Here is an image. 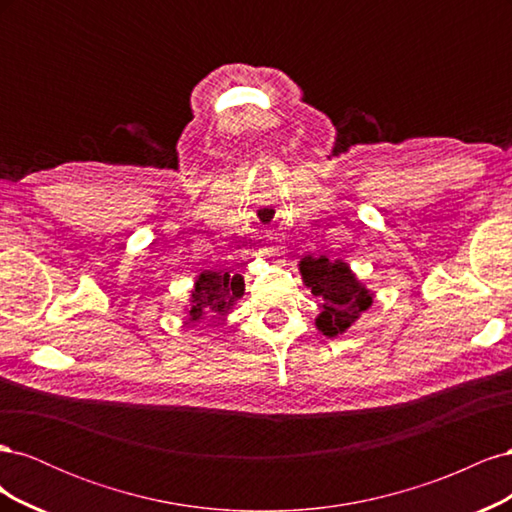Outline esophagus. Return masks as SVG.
<instances>
[{
	"label": "esophagus",
	"instance_id": "1",
	"mask_svg": "<svg viewBox=\"0 0 512 512\" xmlns=\"http://www.w3.org/2000/svg\"><path fill=\"white\" fill-rule=\"evenodd\" d=\"M260 256H262V258H271V256H277V252L273 250V247H265V250L260 252Z\"/></svg>",
	"mask_w": 512,
	"mask_h": 512
}]
</instances>
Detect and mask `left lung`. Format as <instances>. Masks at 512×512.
I'll use <instances>...</instances> for the list:
<instances>
[{
	"label": "left lung",
	"mask_w": 512,
	"mask_h": 512,
	"mask_svg": "<svg viewBox=\"0 0 512 512\" xmlns=\"http://www.w3.org/2000/svg\"><path fill=\"white\" fill-rule=\"evenodd\" d=\"M299 273L303 284L324 301L316 316V329L324 337L333 339L350 331L374 303V292L342 258L305 256L299 260Z\"/></svg>",
	"instance_id": "obj_1"
}]
</instances>
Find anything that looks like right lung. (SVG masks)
I'll use <instances>...</instances> for the list:
<instances>
[{
	"label": "right lung",
	"instance_id": "right-lung-1",
	"mask_svg": "<svg viewBox=\"0 0 512 512\" xmlns=\"http://www.w3.org/2000/svg\"><path fill=\"white\" fill-rule=\"evenodd\" d=\"M245 284L241 275H230L224 271H203L196 275L194 288L190 290L188 305L183 312L190 322L205 318H224L230 309L243 297Z\"/></svg>",
	"mask_w": 512,
	"mask_h": 512
}]
</instances>
